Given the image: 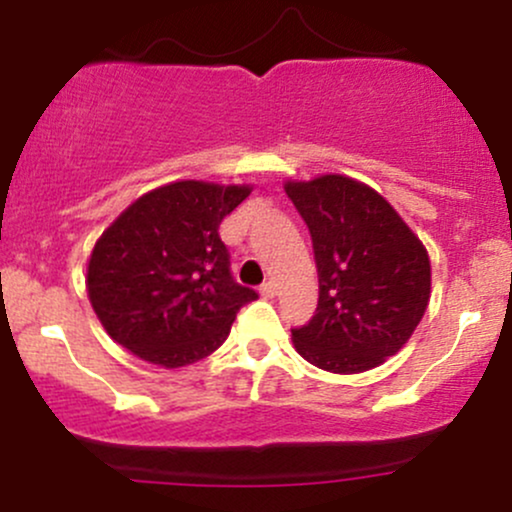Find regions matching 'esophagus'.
<instances>
[{
    "label": "esophagus",
    "mask_w": 512,
    "mask_h": 512,
    "mask_svg": "<svg viewBox=\"0 0 512 512\" xmlns=\"http://www.w3.org/2000/svg\"><path fill=\"white\" fill-rule=\"evenodd\" d=\"M260 293L264 298H274L276 296V284L274 281H264V284L260 286Z\"/></svg>",
    "instance_id": "esophagus-1"
}]
</instances>
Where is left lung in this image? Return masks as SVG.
<instances>
[{
  "label": "left lung",
  "mask_w": 512,
  "mask_h": 512,
  "mask_svg": "<svg viewBox=\"0 0 512 512\" xmlns=\"http://www.w3.org/2000/svg\"><path fill=\"white\" fill-rule=\"evenodd\" d=\"M313 238L320 281L315 315L293 327L305 361L330 373H363L395 356L431 298L421 240L375 190L344 175L286 182Z\"/></svg>",
  "instance_id": "1"
}]
</instances>
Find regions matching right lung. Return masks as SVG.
<instances>
[{
    "instance_id": "obj_1",
    "label": "right lung",
    "mask_w": 512,
    "mask_h": 512,
    "mask_svg": "<svg viewBox=\"0 0 512 512\" xmlns=\"http://www.w3.org/2000/svg\"><path fill=\"white\" fill-rule=\"evenodd\" d=\"M248 185L182 180L146 192L98 238L86 289L105 332L144 361L180 368L226 342L257 293L231 274L221 221Z\"/></svg>"
}]
</instances>
